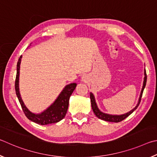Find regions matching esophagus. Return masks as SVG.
Listing matches in <instances>:
<instances>
[{
	"label": "esophagus",
	"instance_id": "34e87169",
	"mask_svg": "<svg viewBox=\"0 0 157 157\" xmlns=\"http://www.w3.org/2000/svg\"><path fill=\"white\" fill-rule=\"evenodd\" d=\"M81 80L84 82H87V81H88V76H87V75H83V76H82Z\"/></svg>",
	"mask_w": 157,
	"mask_h": 157
}]
</instances>
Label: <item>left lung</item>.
I'll return each instance as SVG.
<instances>
[{
  "mask_svg": "<svg viewBox=\"0 0 157 157\" xmlns=\"http://www.w3.org/2000/svg\"><path fill=\"white\" fill-rule=\"evenodd\" d=\"M144 76H145L144 81V83H143V87H142V90L141 91V94H140V97L139 98L138 103L136 104L135 108H133L132 110L127 112V113H125V114H121V115H113V114H106V113H104V112H101L100 109H98L97 104V103H96V100H95V97H94V94H93L92 92H90V100H91V105H92V110H93V112H94V113L96 116H97L98 119H100L101 120L105 121L114 122V123H118V122L124 120L125 118H127L128 116H130V115L132 113V112L135 110L137 108H138V106L140 104V102H141L143 92H144V88L145 87V85H146V81H147V75H146V71H145V69L144 70Z\"/></svg>",
  "mask_w": 157,
  "mask_h": 157,
  "instance_id": "1",
  "label": "left lung"
}]
</instances>
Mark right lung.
<instances>
[{"mask_svg":"<svg viewBox=\"0 0 157 157\" xmlns=\"http://www.w3.org/2000/svg\"><path fill=\"white\" fill-rule=\"evenodd\" d=\"M22 56L18 59L17 63V69H16V77L15 81V90L16 94L20 102L22 109L25 116L29 120L38 123L39 125H48L51 123L59 122L65 117L67 113L69 100L70 96L72 94L74 90L76 87V83H73L68 84L58 96L56 99L54 101L52 105L48 108L39 114H36L32 112L25 105L23 99H22L20 90H19V75H20V65L21 62Z\"/></svg>","mask_w":157,"mask_h":157,"instance_id":"1","label":"right lung"}]
</instances>
